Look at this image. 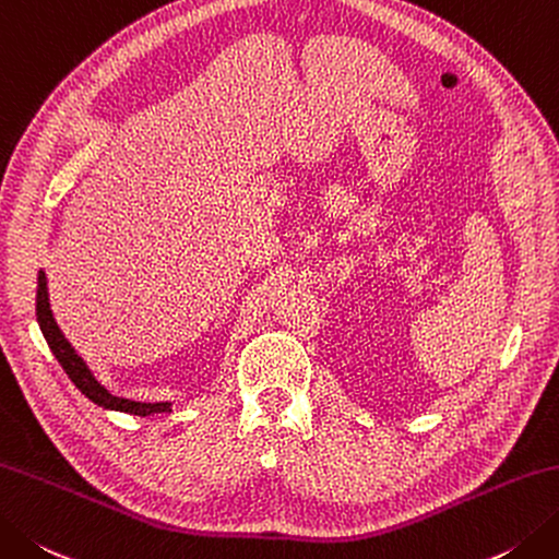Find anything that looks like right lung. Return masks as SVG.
Instances as JSON below:
<instances>
[{"instance_id":"obj_1","label":"right lung","mask_w":559,"mask_h":559,"mask_svg":"<svg viewBox=\"0 0 559 559\" xmlns=\"http://www.w3.org/2000/svg\"><path fill=\"white\" fill-rule=\"evenodd\" d=\"M36 317L52 356L58 358V364L62 366L64 373H68V378L74 382V388L80 390L86 400H92L94 404H98V407H104L108 412L135 414V417H152V414L171 412V402H133L126 397H116L96 380L92 368L86 366V360L76 354V348L70 344V338L62 334L58 322H55V314L50 310V295H48V276L43 269L38 271Z\"/></svg>"}]
</instances>
